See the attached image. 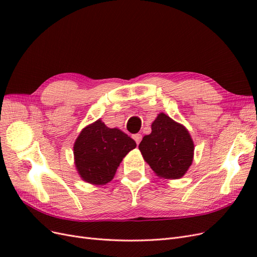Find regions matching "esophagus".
Returning <instances> with one entry per match:
<instances>
[{
	"label": "esophagus",
	"mask_w": 257,
	"mask_h": 257,
	"mask_svg": "<svg viewBox=\"0 0 257 257\" xmlns=\"http://www.w3.org/2000/svg\"><path fill=\"white\" fill-rule=\"evenodd\" d=\"M142 138H143L142 134H135V135H133V139L136 142L137 145H139V143L142 142Z\"/></svg>",
	"instance_id": "obj_1"
}]
</instances>
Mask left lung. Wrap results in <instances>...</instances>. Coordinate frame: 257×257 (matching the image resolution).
I'll return each mask as SVG.
<instances>
[{
	"mask_svg": "<svg viewBox=\"0 0 257 257\" xmlns=\"http://www.w3.org/2000/svg\"><path fill=\"white\" fill-rule=\"evenodd\" d=\"M151 127V134L138 147L145 161L161 177L181 178L193 161L194 144L189 132L165 113H160Z\"/></svg>",
	"mask_w": 257,
	"mask_h": 257,
	"instance_id": "obj_1",
	"label": "left lung"
}]
</instances>
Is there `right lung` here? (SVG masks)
Segmentation results:
<instances>
[{
    "label": "right lung",
    "mask_w": 257,
    "mask_h": 257,
    "mask_svg": "<svg viewBox=\"0 0 257 257\" xmlns=\"http://www.w3.org/2000/svg\"><path fill=\"white\" fill-rule=\"evenodd\" d=\"M136 143L118 128L97 120L82 130L74 146L76 167L84 181L105 184L113 178L122 159Z\"/></svg>",
    "instance_id": "obj_1"
}]
</instances>
